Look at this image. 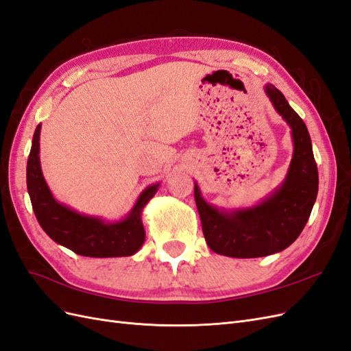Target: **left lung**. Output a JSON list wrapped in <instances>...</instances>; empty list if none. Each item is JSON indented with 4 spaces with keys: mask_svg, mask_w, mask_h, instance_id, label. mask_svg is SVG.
<instances>
[{
    "mask_svg": "<svg viewBox=\"0 0 351 351\" xmlns=\"http://www.w3.org/2000/svg\"><path fill=\"white\" fill-rule=\"evenodd\" d=\"M265 93L291 128L294 152L284 182L258 204L232 210L208 204L194 184L206 243L212 252L228 257L253 258L282 252L302 234L316 202L317 166L303 119L272 84H266Z\"/></svg>",
    "mask_w": 351,
    "mask_h": 351,
    "instance_id": "left-lung-1",
    "label": "left lung"
}]
</instances>
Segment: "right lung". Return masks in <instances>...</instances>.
<instances>
[{"mask_svg": "<svg viewBox=\"0 0 351 351\" xmlns=\"http://www.w3.org/2000/svg\"><path fill=\"white\" fill-rule=\"evenodd\" d=\"M38 125L27 158L26 184L35 216L45 234L73 253L85 257H125L135 254L145 241L141 220L143 208L154 197L160 184L147 186L123 219L107 222L103 217L88 216L58 203L45 182L39 162Z\"/></svg>", "mask_w": 351, "mask_h": 351, "instance_id": "add662e5", "label": "right lung"}]
</instances>
